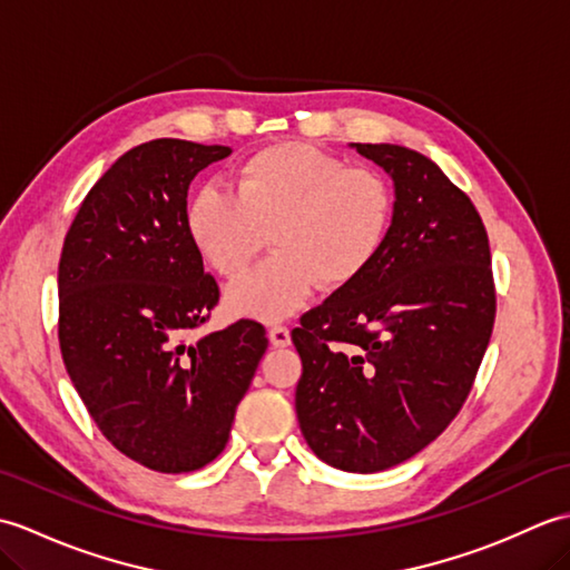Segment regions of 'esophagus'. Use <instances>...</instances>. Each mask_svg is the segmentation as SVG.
<instances>
[{"label": "esophagus", "mask_w": 570, "mask_h": 570, "mask_svg": "<svg viewBox=\"0 0 570 570\" xmlns=\"http://www.w3.org/2000/svg\"><path fill=\"white\" fill-rule=\"evenodd\" d=\"M269 343H272V347H286L288 343H292V333H288V328L276 325V328L269 331Z\"/></svg>", "instance_id": "obj_1"}]
</instances>
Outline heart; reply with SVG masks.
<instances>
[{"mask_svg":"<svg viewBox=\"0 0 570 570\" xmlns=\"http://www.w3.org/2000/svg\"><path fill=\"white\" fill-rule=\"evenodd\" d=\"M394 217L386 178L311 144H274L237 168L235 193L208 184L186 227L203 262L237 276L269 235L274 254L225 288L229 316L276 323L306 304L316 284H355L382 252Z\"/></svg>","mask_w":570,"mask_h":570,"instance_id":"heart-1","label":"heart"}]
</instances>
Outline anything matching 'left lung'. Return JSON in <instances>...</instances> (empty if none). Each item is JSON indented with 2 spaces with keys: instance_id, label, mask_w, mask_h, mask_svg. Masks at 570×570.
Masks as SVG:
<instances>
[{
  "instance_id": "1",
  "label": "left lung",
  "mask_w": 570,
  "mask_h": 570,
  "mask_svg": "<svg viewBox=\"0 0 570 570\" xmlns=\"http://www.w3.org/2000/svg\"><path fill=\"white\" fill-rule=\"evenodd\" d=\"M394 184V217L355 284L301 318L296 416L345 472H380L439 439L463 406L494 323L490 245L475 205L429 156L353 144Z\"/></svg>"
}]
</instances>
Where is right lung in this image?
<instances>
[{"label":"right lung","instance_id":"obj_1","mask_svg":"<svg viewBox=\"0 0 570 570\" xmlns=\"http://www.w3.org/2000/svg\"><path fill=\"white\" fill-rule=\"evenodd\" d=\"M229 154L184 139L129 149L85 196L58 264L70 382L105 439L159 472L223 453L269 345L254 321L186 341L220 298L188 235V186Z\"/></svg>","mask_w":570,"mask_h":570}]
</instances>
